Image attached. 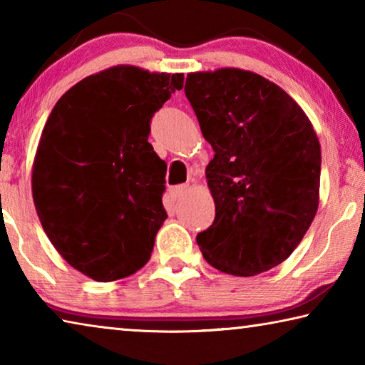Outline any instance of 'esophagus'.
<instances>
[{"label": "esophagus", "mask_w": 365, "mask_h": 365, "mask_svg": "<svg viewBox=\"0 0 365 365\" xmlns=\"http://www.w3.org/2000/svg\"><path fill=\"white\" fill-rule=\"evenodd\" d=\"M185 191H187V185H175V187H170V188L168 190L170 201H177V200H180V197L183 196Z\"/></svg>", "instance_id": "esophagus-1"}]
</instances>
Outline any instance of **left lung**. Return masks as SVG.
<instances>
[{"mask_svg": "<svg viewBox=\"0 0 365 365\" xmlns=\"http://www.w3.org/2000/svg\"><path fill=\"white\" fill-rule=\"evenodd\" d=\"M185 95L215 153L206 168L215 217L196 235L202 256L240 277L275 267L317 212L322 158L311 122L279 85L248 71L188 73Z\"/></svg>", "mask_w": 365, "mask_h": 365, "instance_id": "1", "label": "left lung"}]
</instances>
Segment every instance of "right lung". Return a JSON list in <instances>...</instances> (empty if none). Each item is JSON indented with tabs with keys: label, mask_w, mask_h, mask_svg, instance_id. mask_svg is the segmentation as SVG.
<instances>
[{
	"label": "right lung",
	"mask_w": 365,
	"mask_h": 365,
	"mask_svg": "<svg viewBox=\"0 0 365 365\" xmlns=\"http://www.w3.org/2000/svg\"><path fill=\"white\" fill-rule=\"evenodd\" d=\"M183 73L117 66L73 85L49 114L36 150L32 191L49 242L96 282L135 274L168 219V164L148 137L156 110Z\"/></svg>",
	"instance_id": "right-lung-1"
}]
</instances>
